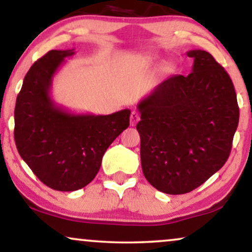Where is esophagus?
<instances>
[{"instance_id":"obj_1","label":"esophagus","mask_w":252,"mask_h":252,"mask_svg":"<svg viewBox=\"0 0 252 252\" xmlns=\"http://www.w3.org/2000/svg\"><path fill=\"white\" fill-rule=\"evenodd\" d=\"M138 121H139V114L135 110L131 111V115H130V126H135Z\"/></svg>"}]
</instances>
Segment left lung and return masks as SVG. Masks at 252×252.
Returning a JSON list of instances; mask_svg holds the SVG:
<instances>
[{
    "instance_id": "obj_1",
    "label": "left lung",
    "mask_w": 252,
    "mask_h": 252,
    "mask_svg": "<svg viewBox=\"0 0 252 252\" xmlns=\"http://www.w3.org/2000/svg\"><path fill=\"white\" fill-rule=\"evenodd\" d=\"M189 75H173L138 103L144 177L166 194L195 189L230 155L240 108L230 76L211 53L187 52Z\"/></svg>"
}]
</instances>
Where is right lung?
Masks as SVG:
<instances>
[{"mask_svg":"<svg viewBox=\"0 0 252 252\" xmlns=\"http://www.w3.org/2000/svg\"><path fill=\"white\" fill-rule=\"evenodd\" d=\"M74 50H52L25 75L15 107L18 154L41 183L62 192L80 189L94 179L102 157L129 126V109L110 115H76L50 96L53 75Z\"/></svg>","mask_w":252,"mask_h":252,"instance_id":"add662e5","label":"right lung"}]
</instances>
